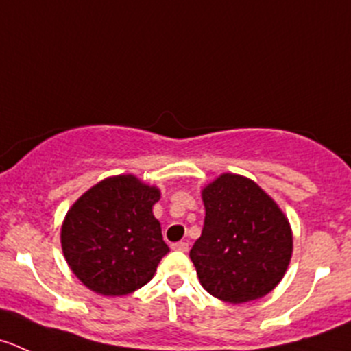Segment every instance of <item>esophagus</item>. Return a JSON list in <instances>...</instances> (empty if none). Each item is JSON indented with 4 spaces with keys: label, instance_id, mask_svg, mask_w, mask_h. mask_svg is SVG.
Wrapping results in <instances>:
<instances>
[{
    "label": "esophagus",
    "instance_id": "1",
    "mask_svg": "<svg viewBox=\"0 0 351 351\" xmlns=\"http://www.w3.org/2000/svg\"><path fill=\"white\" fill-rule=\"evenodd\" d=\"M171 248H173V250L189 252V243H186V241H178V243H173Z\"/></svg>",
    "mask_w": 351,
    "mask_h": 351
}]
</instances>
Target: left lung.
Segmentation results:
<instances>
[{"label":"left lung","mask_w":351,"mask_h":351,"mask_svg":"<svg viewBox=\"0 0 351 351\" xmlns=\"http://www.w3.org/2000/svg\"><path fill=\"white\" fill-rule=\"evenodd\" d=\"M200 193L206 219L190 258L202 288L233 305L266 297L293 254L287 214L254 180L234 173H223Z\"/></svg>","instance_id":"left-lung-1"}]
</instances>
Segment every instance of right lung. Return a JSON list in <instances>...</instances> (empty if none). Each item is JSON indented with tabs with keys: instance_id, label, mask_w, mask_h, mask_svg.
Here are the masks:
<instances>
[{
	"instance_id": "obj_1",
	"label": "right lung",
	"mask_w": 351,
	"mask_h": 351,
	"mask_svg": "<svg viewBox=\"0 0 351 351\" xmlns=\"http://www.w3.org/2000/svg\"><path fill=\"white\" fill-rule=\"evenodd\" d=\"M159 197L156 185L117 175L75 200L60 238L64 261L82 285L104 297H123L152 280L169 252L152 214Z\"/></svg>"
}]
</instances>
